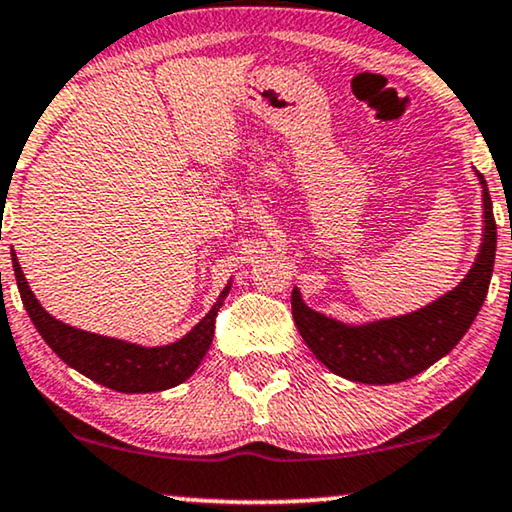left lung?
<instances>
[{
	"label": "left lung",
	"instance_id": "1",
	"mask_svg": "<svg viewBox=\"0 0 512 512\" xmlns=\"http://www.w3.org/2000/svg\"><path fill=\"white\" fill-rule=\"evenodd\" d=\"M478 177L485 191V240L464 282L436 303L405 317L349 328L310 310L298 291H293V321L307 347L328 370L363 384L403 382L436 363L464 338L487 298L496 254L492 198L482 174Z\"/></svg>",
	"mask_w": 512,
	"mask_h": 512
}]
</instances>
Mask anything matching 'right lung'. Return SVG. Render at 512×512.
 Here are the masks:
<instances>
[{"instance_id": "add662e5", "label": "right lung", "mask_w": 512, "mask_h": 512, "mask_svg": "<svg viewBox=\"0 0 512 512\" xmlns=\"http://www.w3.org/2000/svg\"><path fill=\"white\" fill-rule=\"evenodd\" d=\"M13 272H16L18 291L20 298H23L25 310L30 314L32 324L37 326L41 338L48 342V347L67 366L76 368L81 375L109 389L123 391V394H146V391L177 387L186 377L193 375V370L200 366L202 356L207 354L209 345H212L216 312H219L221 300L186 338L167 347L146 349L130 345V342L79 331V328H72L53 319L34 298L16 256H13ZM226 293L228 286L221 293V298Z\"/></svg>"}]
</instances>
